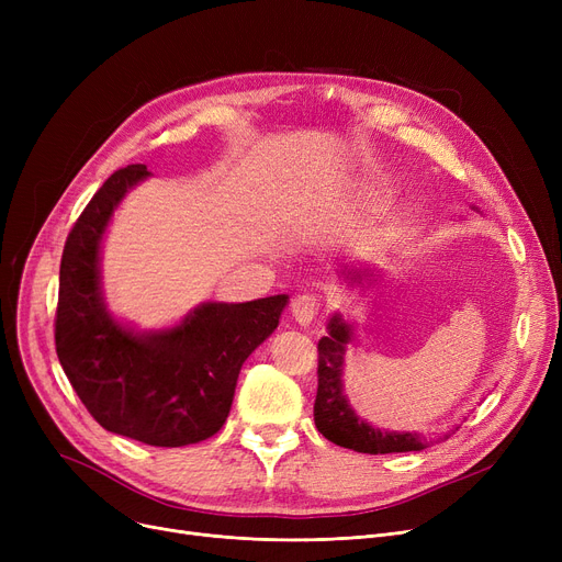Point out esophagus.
Returning <instances> with one entry per match:
<instances>
[{"label":"esophagus","instance_id":"obj_1","mask_svg":"<svg viewBox=\"0 0 562 562\" xmlns=\"http://www.w3.org/2000/svg\"><path fill=\"white\" fill-rule=\"evenodd\" d=\"M318 310H321V299L314 296V293H303V296H299L291 305V314L296 318V323H301V326H310V323L316 318Z\"/></svg>","mask_w":562,"mask_h":562}]
</instances>
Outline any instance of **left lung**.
<instances>
[{"label":"left lung","instance_id":"8db88e82","mask_svg":"<svg viewBox=\"0 0 562 562\" xmlns=\"http://www.w3.org/2000/svg\"><path fill=\"white\" fill-rule=\"evenodd\" d=\"M350 284H362V278L369 276V269H356L344 266L339 271ZM352 339V326L339 314L328 323V337L318 339V390L314 401V424L318 432L330 439L333 445L352 449L358 453H405L422 451L428 447L426 437L417 432H390L369 426L356 415L344 396V358L346 346Z\"/></svg>","mask_w":562,"mask_h":562}]
</instances>
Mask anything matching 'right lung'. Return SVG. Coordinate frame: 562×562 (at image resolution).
<instances>
[{
    "instance_id": "1",
    "label": "right lung",
    "mask_w": 562,
    "mask_h": 562,
    "mask_svg": "<svg viewBox=\"0 0 562 562\" xmlns=\"http://www.w3.org/2000/svg\"><path fill=\"white\" fill-rule=\"evenodd\" d=\"M150 177L143 164L115 170L68 234L58 273L56 356L72 390L109 432L150 447H187L216 435L232 407L236 378L271 337L289 296L204 303L182 323L134 333L102 296L100 246L113 210Z\"/></svg>"
}]
</instances>
